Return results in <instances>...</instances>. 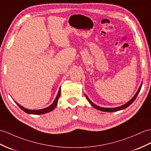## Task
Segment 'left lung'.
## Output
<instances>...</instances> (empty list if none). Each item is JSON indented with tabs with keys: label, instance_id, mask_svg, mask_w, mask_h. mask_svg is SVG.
Returning <instances> with one entry per match:
<instances>
[{
	"label": "left lung",
	"instance_id": "left-lung-1",
	"mask_svg": "<svg viewBox=\"0 0 151 151\" xmlns=\"http://www.w3.org/2000/svg\"><path fill=\"white\" fill-rule=\"evenodd\" d=\"M142 86V85L141 84V86H139V89H138V91L136 92V93L135 94V95H134V96H133V97L132 98V99L128 101L127 103H126V104H125L124 105H123V106H120V107H118L106 108V107H100V106H96V104H93V103L92 102V101L89 100V99L88 97H87V96L86 95V94H85V96H86V99H87V100H88L89 104H90L91 105V106H92L93 107H94V108L96 109L99 110V111H104V112H116V111H120V110H122V109H124L127 108V107H129V106H130V105L133 102V101H134L135 100V99H136V97H137L138 94H139V91H140V89H141Z\"/></svg>",
	"mask_w": 151,
	"mask_h": 151
}]
</instances>
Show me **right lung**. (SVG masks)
Listing matches in <instances>:
<instances>
[{
	"label": "right lung",
	"mask_w": 151,
	"mask_h": 151,
	"mask_svg": "<svg viewBox=\"0 0 151 151\" xmlns=\"http://www.w3.org/2000/svg\"><path fill=\"white\" fill-rule=\"evenodd\" d=\"M60 96V88L58 90V94L57 95V97H56V99H55L54 101L52 102V104L51 105H50V106L46 107V108H44L42 109H38V110H30V109H26L23 107L22 106H21L20 105H19V104H17L18 105V106L22 109L23 111L26 112V113L27 114H45L47 113H49V112L51 111L52 110H53L57 106V105L58 104V101Z\"/></svg>",
	"instance_id": "add662e5"
}]
</instances>
